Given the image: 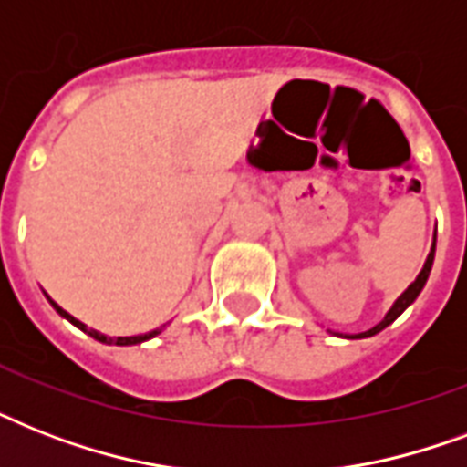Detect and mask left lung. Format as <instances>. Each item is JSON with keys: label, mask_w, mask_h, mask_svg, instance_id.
I'll return each mask as SVG.
<instances>
[{"label": "left lung", "mask_w": 467, "mask_h": 467, "mask_svg": "<svg viewBox=\"0 0 467 467\" xmlns=\"http://www.w3.org/2000/svg\"><path fill=\"white\" fill-rule=\"evenodd\" d=\"M434 254H436V237H434V242H431V252H429L427 262H424V266H421L420 276L414 278L412 284L407 285V291L402 293V296H400V298L395 300V303H392L390 310L385 312V317L380 319V322H378L376 327H370V329H366V332L351 334V337H347V339H366V337H373V334L383 332L385 327L392 325V322H395V319H398L400 315H402V312L407 310V307L412 306L414 300H417V296H420V293H421V288L427 285V278H429V274H431V264H434Z\"/></svg>", "instance_id": "obj_1"}]
</instances>
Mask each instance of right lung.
Returning <instances> with one entry per match:
<instances>
[{
    "instance_id": "obj_1",
    "label": "right lung",
    "mask_w": 467,
    "mask_h": 467,
    "mask_svg": "<svg viewBox=\"0 0 467 467\" xmlns=\"http://www.w3.org/2000/svg\"><path fill=\"white\" fill-rule=\"evenodd\" d=\"M46 298H47V296H46ZM47 300H50V298H47ZM50 306H53L55 310H57V315H60V317H65V319H67V322H72V325H75V327H79L82 332H87V334H89V337H94V339H97V341H101V344H116V347H133V344H142V341L152 339V337H157V334L161 332V327H157V329H152V332L135 334V337H109V334H101V332H97V329H89V327L84 325V322H79V319H77V317H72V315H69L67 310H62V307L57 306L55 300H50Z\"/></svg>"
}]
</instances>
